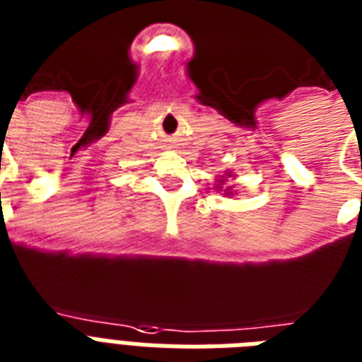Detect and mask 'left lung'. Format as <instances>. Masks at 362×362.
<instances>
[{"mask_svg":"<svg viewBox=\"0 0 362 362\" xmlns=\"http://www.w3.org/2000/svg\"><path fill=\"white\" fill-rule=\"evenodd\" d=\"M223 180H226V178H223ZM221 186H223V182L220 180V184H218V187H221ZM226 192H227V189H226Z\"/></svg>","mask_w":362,"mask_h":362,"instance_id":"8db88e82","label":"left lung"}]
</instances>
